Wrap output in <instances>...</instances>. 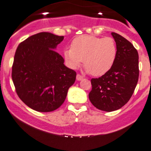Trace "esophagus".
<instances>
[{
  "instance_id": "obj_1",
  "label": "esophagus",
  "mask_w": 151,
  "mask_h": 151,
  "mask_svg": "<svg viewBox=\"0 0 151 151\" xmlns=\"http://www.w3.org/2000/svg\"><path fill=\"white\" fill-rule=\"evenodd\" d=\"M83 79V77L82 75H80V74H77V80H81Z\"/></svg>"
}]
</instances>
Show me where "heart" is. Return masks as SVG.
Instances as JSON below:
<instances>
[{"label":"heart","instance_id":"1","mask_svg":"<svg viewBox=\"0 0 151 151\" xmlns=\"http://www.w3.org/2000/svg\"><path fill=\"white\" fill-rule=\"evenodd\" d=\"M63 55L70 68L77 69L83 60L86 71L99 77L108 72L115 63L117 45L112 37L83 35L75 38L71 44V49L65 50Z\"/></svg>","mask_w":151,"mask_h":151}]
</instances>
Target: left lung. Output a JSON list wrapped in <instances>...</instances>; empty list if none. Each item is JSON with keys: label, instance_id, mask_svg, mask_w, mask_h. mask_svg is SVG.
Masks as SVG:
<instances>
[{"label": "left lung", "instance_id": "8db88e82", "mask_svg": "<svg viewBox=\"0 0 151 151\" xmlns=\"http://www.w3.org/2000/svg\"><path fill=\"white\" fill-rule=\"evenodd\" d=\"M117 45V56L108 72L91 80L88 98L100 110L112 112L122 108L133 95L139 80V54L131 42L112 33Z\"/></svg>", "mask_w": 151, "mask_h": 151}]
</instances>
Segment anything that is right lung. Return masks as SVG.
I'll return each mask as SVG.
<instances>
[{
  "instance_id": "right-lung-1",
  "label": "right lung",
  "mask_w": 151,
  "mask_h": 151,
  "mask_svg": "<svg viewBox=\"0 0 151 151\" xmlns=\"http://www.w3.org/2000/svg\"><path fill=\"white\" fill-rule=\"evenodd\" d=\"M64 39L47 32L29 36L19 44L12 68L15 91L29 108L52 112L64 103L76 80V71L64 65L56 50Z\"/></svg>"
}]
</instances>
